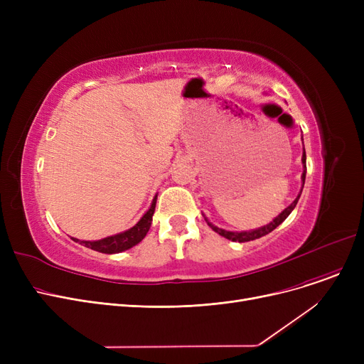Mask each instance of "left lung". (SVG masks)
Listing matches in <instances>:
<instances>
[{
    "label": "left lung",
    "instance_id": "left-lung-1",
    "mask_svg": "<svg viewBox=\"0 0 364 364\" xmlns=\"http://www.w3.org/2000/svg\"><path fill=\"white\" fill-rule=\"evenodd\" d=\"M305 150H304V153H302V165H304V172H302V187H304V183H305V172H307V164H305ZM301 192H302V188H301ZM301 192H299V195H298V198L284 209V211L282 213V214H279L270 224H267V225H264V227H261V228H257V230H251V232H227V230H223V228H218V227H215V225H213L211 223H209L208 220H206V223H208V225L213 228V230L215 232V233H218L220 236H224L225 239H228V240H233V242H251V240H255V239H259V237H262V236H265V235H269V233H272L274 228L277 227V225H280L286 218L289 217V214L294 211V208L296 206V203H298V199H299V196H301Z\"/></svg>",
    "mask_w": 364,
    "mask_h": 364
}]
</instances>
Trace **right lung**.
Here are the masks:
<instances>
[{
  "mask_svg": "<svg viewBox=\"0 0 364 364\" xmlns=\"http://www.w3.org/2000/svg\"><path fill=\"white\" fill-rule=\"evenodd\" d=\"M155 206H156V196H155V199H153L150 209L143 215V218L136 225L131 227L129 230H127L124 233L109 236L102 240H94V242L80 240V239H73V237H72V240L78 242V243L90 247V250L102 252V254H118V252L127 251V250H129V247L140 243L144 239V236L147 235L149 228L151 225L153 213H155Z\"/></svg>",
  "mask_w": 364,
  "mask_h": 364,
  "instance_id": "right-lung-1",
  "label": "right lung"
}]
</instances>
